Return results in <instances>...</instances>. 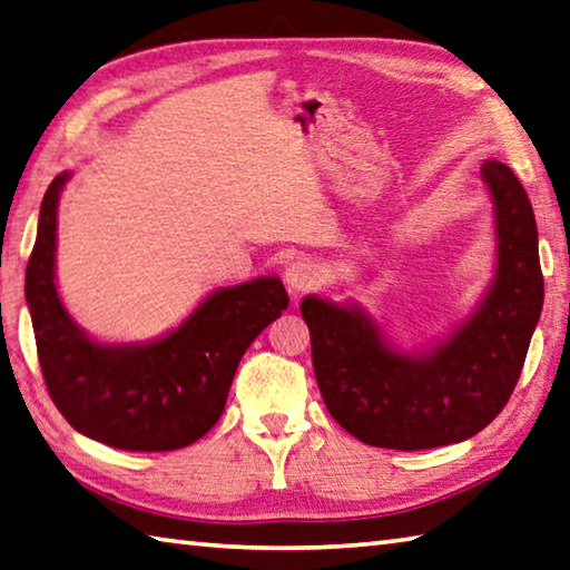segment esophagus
Listing matches in <instances>:
<instances>
[{"label": "esophagus", "mask_w": 570, "mask_h": 570, "mask_svg": "<svg viewBox=\"0 0 570 570\" xmlns=\"http://www.w3.org/2000/svg\"><path fill=\"white\" fill-rule=\"evenodd\" d=\"M317 267L307 257H297L285 271V283L293 293H307V289H313L317 285Z\"/></svg>", "instance_id": "34e87169"}]
</instances>
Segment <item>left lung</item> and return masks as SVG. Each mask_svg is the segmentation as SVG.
<instances>
[{"label":"left lung","instance_id":"8db88e82","mask_svg":"<svg viewBox=\"0 0 570 570\" xmlns=\"http://www.w3.org/2000/svg\"><path fill=\"white\" fill-rule=\"evenodd\" d=\"M499 267L466 325L424 357L386 347L374 322L320 297L299 305L313 342L315 380L335 422L382 449H434L489 426L517 386L543 307L539 233L531 200L513 170L487 160Z\"/></svg>","mask_w":570,"mask_h":570}]
</instances>
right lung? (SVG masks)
I'll list each match as a JSON object with an SVG mask.
<instances>
[{"mask_svg":"<svg viewBox=\"0 0 570 570\" xmlns=\"http://www.w3.org/2000/svg\"><path fill=\"white\" fill-rule=\"evenodd\" d=\"M69 174L51 180L27 265V303L47 392L63 419L128 452H174L218 422L250 342L289 299L277 277L223 287L168 337L136 347L96 345L73 325L53 285L57 203Z\"/></svg>","mask_w":570,"mask_h":570,"instance_id":"add662e5","label":"right lung"}]
</instances>
